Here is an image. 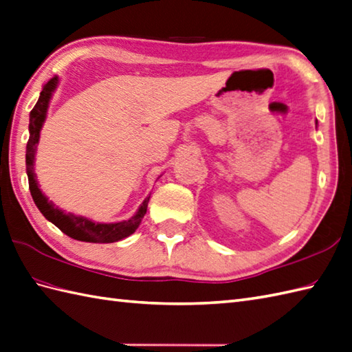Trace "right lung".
I'll list each match as a JSON object with an SVG mask.
<instances>
[{"instance_id": "obj_1", "label": "right lung", "mask_w": 352, "mask_h": 352, "mask_svg": "<svg viewBox=\"0 0 352 352\" xmlns=\"http://www.w3.org/2000/svg\"><path fill=\"white\" fill-rule=\"evenodd\" d=\"M56 85L58 77L55 76L43 87L37 104L34 106L30 113V139L27 143V160H25V162H27V175L32 200L36 203L38 210L43 213V217L52 222V224H55L63 233L70 236L72 239H76V241L91 243H113L118 241H122V239L133 234L137 227L140 226L144 213L148 210L149 197L144 199L135 215L128 221L111 222V224H98V222H94L85 217H77L73 215V213H65L64 210L58 209L56 206L52 201H49L45 194L40 191L36 173H34V158H36L40 130L46 119L49 101L50 97H52V92L56 88Z\"/></svg>"}]
</instances>
